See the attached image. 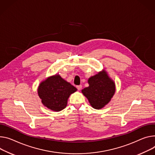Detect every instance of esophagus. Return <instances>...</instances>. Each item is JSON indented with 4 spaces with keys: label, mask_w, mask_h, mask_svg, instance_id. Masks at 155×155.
<instances>
[{
    "label": "esophagus",
    "mask_w": 155,
    "mask_h": 155,
    "mask_svg": "<svg viewBox=\"0 0 155 155\" xmlns=\"http://www.w3.org/2000/svg\"><path fill=\"white\" fill-rule=\"evenodd\" d=\"M77 88L78 90H79V91H80V90L81 89L82 86H81V85H78V86H77Z\"/></svg>",
    "instance_id": "1"
}]
</instances>
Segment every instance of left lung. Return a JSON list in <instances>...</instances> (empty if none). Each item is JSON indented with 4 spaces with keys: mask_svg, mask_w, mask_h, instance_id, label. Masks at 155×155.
<instances>
[{
    "mask_svg": "<svg viewBox=\"0 0 155 155\" xmlns=\"http://www.w3.org/2000/svg\"><path fill=\"white\" fill-rule=\"evenodd\" d=\"M89 87L81 90V93L96 109H101L111 100L116 92V84L104 70L90 77Z\"/></svg>",
    "mask_w": 155,
    "mask_h": 155,
    "instance_id": "8db88e82",
    "label": "left lung"
}]
</instances>
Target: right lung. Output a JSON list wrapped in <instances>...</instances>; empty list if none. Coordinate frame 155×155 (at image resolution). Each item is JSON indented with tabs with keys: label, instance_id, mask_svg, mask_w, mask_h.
Here are the masks:
<instances>
[{
	"label": "right lung",
	"instance_id": "1",
	"mask_svg": "<svg viewBox=\"0 0 155 155\" xmlns=\"http://www.w3.org/2000/svg\"><path fill=\"white\" fill-rule=\"evenodd\" d=\"M77 89L62 78L59 74H55L42 81L38 88V94L41 103L48 109L59 112L67 105L70 94Z\"/></svg>",
	"mask_w": 155,
	"mask_h": 155
}]
</instances>
